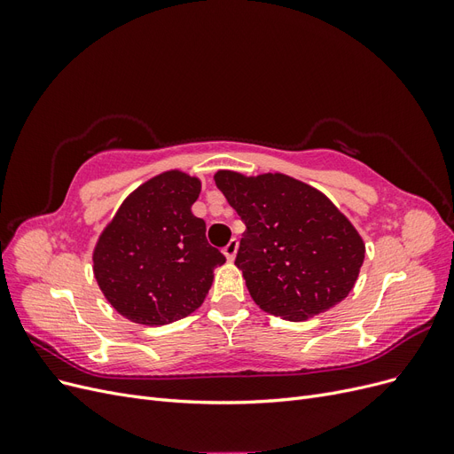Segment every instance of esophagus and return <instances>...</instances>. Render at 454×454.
<instances>
[{"instance_id":"esophagus-1","label":"esophagus","mask_w":454,"mask_h":454,"mask_svg":"<svg viewBox=\"0 0 454 454\" xmlns=\"http://www.w3.org/2000/svg\"><path fill=\"white\" fill-rule=\"evenodd\" d=\"M237 250H239V240L237 239H231L229 244L223 248V254H225V257L229 261H232V259H235V255H237Z\"/></svg>"}]
</instances>
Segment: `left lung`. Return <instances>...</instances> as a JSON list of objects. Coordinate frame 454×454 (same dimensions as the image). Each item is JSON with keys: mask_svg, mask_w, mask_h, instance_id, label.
<instances>
[{"mask_svg": "<svg viewBox=\"0 0 454 454\" xmlns=\"http://www.w3.org/2000/svg\"><path fill=\"white\" fill-rule=\"evenodd\" d=\"M214 180L246 225L235 265L261 309L301 322L348 295L365 246L324 193L284 174Z\"/></svg>", "mask_w": 454, "mask_h": 454, "instance_id": "1", "label": "left lung"}]
</instances>
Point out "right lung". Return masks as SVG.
Masks as SVG:
<instances>
[{
  "instance_id": "obj_1",
  "label": "right lung",
  "mask_w": 454,
  "mask_h": 454,
  "mask_svg": "<svg viewBox=\"0 0 454 454\" xmlns=\"http://www.w3.org/2000/svg\"><path fill=\"white\" fill-rule=\"evenodd\" d=\"M200 182L170 170L121 204L94 248V277L112 307L130 322L164 325L197 310L225 255L206 240L191 206Z\"/></svg>"
}]
</instances>
